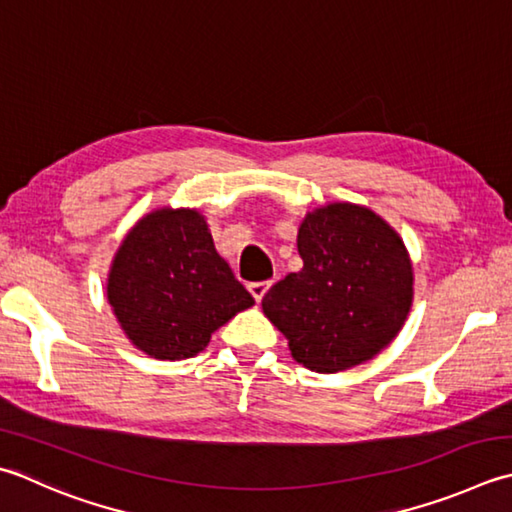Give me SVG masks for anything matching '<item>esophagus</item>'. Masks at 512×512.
Masks as SVG:
<instances>
[{"mask_svg":"<svg viewBox=\"0 0 512 512\" xmlns=\"http://www.w3.org/2000/svg\"><path fill=\"white\" fill-rule=\"evenodd\" d=\"M270 284L273 282H255V284H250L248 286V290H250V295L255 297V302H262L264 299V295L268 293V288H270Z\"/></svg>","mask_w":512,"mask_h":512,"instance_id":"34e87169","label":"esophagus"}]
</instances>
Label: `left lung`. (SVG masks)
Returning a JSON list of instances; mask_svg holds the SVG:
<instances>
[{
  "label": "left lung",
  "instance_id": "left-lung-1",
  "mask_svg": "<svg viewBox=\"0 0 512 512\" xmlns=\"http://www.w3.org/2000/svg\"><path fill=\"white\" fill-rule=\"evenodd\" d=\"M297 250L304 268L262 299L295 362L339 373L382 353L413 304V266L402 237L370 208L335 202L304 217Z\"/></svg>",
  "mask_w": 512,
  "mask_h": 512
}]
</instances>
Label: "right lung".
Listing matches in <instances>:
<instances>
[{
  "label": "right lung",
  "instance_id": "add662e5",
  "mask_svg": "<svg viewBox=\"0 0 512 512\" xmlns=\"http://www.w3.org/2000/svg\"><path fill=\"white\" fill-rule=\"evenodd\" d=\"M119 326L155 359H188L255 304L219 257L204 215L157 208L128 230L106 286Z\"/></svg>",
  "mask_w": 512,
  "mask_h": 512
}]
</instances>
